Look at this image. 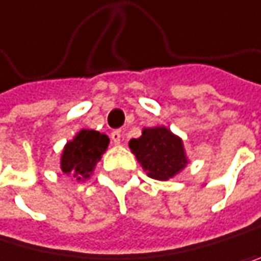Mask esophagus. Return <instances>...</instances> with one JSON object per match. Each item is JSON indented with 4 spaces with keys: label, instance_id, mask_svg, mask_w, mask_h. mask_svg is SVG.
<instances>
[{
    "label": "esophagus",
    "instance_id": "obj_1",
    "mask_svg": "<svg viewBox=\"0 0 261 261\" xmlns=\"http://www.w3.org/2000/svg\"><path fill=\"white\" fill-rule=\"evenodd\" d=\"M111 140L116 143V145H119L121 140H122V134H121V130H113V132H111Z\"/></svg>",
    "mask_w": 261,
    "mask_h": 261
}]
</instances>
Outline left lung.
Masks as SVG:
<instances>
[{"mask_svg":"<svg viewBox=\"0 0 261 261\" xmlns=\"http://www.w3.org/2000/svg\"><path fill=\"white\" fill-rule=\"evenodd\" d=\"M129 148L147 174L158 180L174 177L187 165L182 140L163 125L143 129L139 139L129 142Z\"/></svg>","mask_w":261,"mask_h":261,"instance_id":"1","label":"left lung"}]
</instances>
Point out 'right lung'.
Returning a JSON list of instances; mask_svg holds the SVG:
<instances>
[{
	"instance_id": "obj_1",
	"label": "right lung",
	"mask_w": 261,
	"mask_h": 261,
	"mask_svg": "<svg viewBox=\"0 0 261 261\" xmlns=\"http://www.w3.org/2000/svg\"><path fill=\"white\" fill-rule=\"evenodd\" d=\"M110 139L96 130L82 129L77 136L66 143L61 155V169L64 174L79 179L90 177L96 163L108 148Z\"/></svg>"
}]
</instances>
